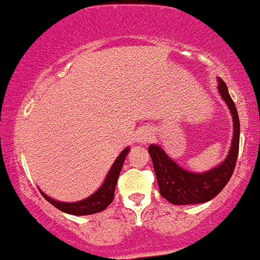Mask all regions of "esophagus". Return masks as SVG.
Listing matches in <instances>:
<instances>
[{"label":"esophagus","mask_w":260,"mask_h":260,"mask_svg":"<svg viewBox=\"0 0 260 260\" xmlns=\"http://www.w3.org/2000/svg\"><path fill=\"white\" fill-rule=\"evenodd\" d=\"M135 137H137V142H139V143H143V144L148 143L153 137L152 128L147 127V126L146 127H141L139 130H138Z\"/></svg>","instance_id":"34e87169"}]
</instances>
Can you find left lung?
Masks as SVG:
<instances>
[{"label": "left lung", "mask_w": 260, "mask_h": 260, "mask_svg": "<svg viewBox=\"0 0 260 260\" xmlns=\"http://www.w3.org/2000/svg\"><path fill=\"white\" fill-rule=\"evenodd\" d=\"M219 91L233 116L234 132L231 151L221 165L206 173H191L176 164L158 146L148 147L157 178L160 194L172 204H197L211 201L231 180L236 168L240 148V118L224 80L219 79Z\"/></svg>", "instance_id": "1"}]
</instances>
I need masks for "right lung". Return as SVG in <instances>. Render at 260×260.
Returning a JSON list of instances; mask_svg holds the SVG:
<instances>
[{
	"label": "right lung",
	"mask_w": 260,
	"mask_h": 260,
	"mask_svg": "<svg viewBox=\"0 0 260 260\" xmlns=\"http://www.w3.org/2000/svg\"><path fill=\"white\" fill-rule=\"evenodd\" d=\"M127 152L128 148H125L122 152L119 153L118 157L116 158V161L113 162V165L110 168L109 173H108L107 178H105L102 187H100L96 192H93L89 198L84 199V201L77 202V203H63V202L54 201V199L49 198L48 195H45L44 192L40 191L41 195H43L50 204H53L54 207L58 208L59 211L70 213V215L82 216L92 215V213L100 212V211L105 210V208L112 203V201H113L117 180H118L119 172H121V168H122Z\"/></svg>",
	"instance_id": "1"
}]
</instances>
